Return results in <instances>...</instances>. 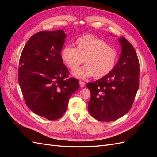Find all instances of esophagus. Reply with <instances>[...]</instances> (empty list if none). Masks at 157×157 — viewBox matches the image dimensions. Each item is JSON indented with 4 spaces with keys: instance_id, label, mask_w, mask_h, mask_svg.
I'll return each instance as SVG.
<instances>
[{
    "instance_id": "34e87169",
    "label": "esophagus",
    "mask_w": 157,
    "mask_h": 157,
    "mask_svg": "<svg viewBox=\"0 0 157 157\" xmlns=\"http://www.w3.org/2000/svg\"><path fill=\"white\" fill-rule=\"evenodd\" d=\"M79 82H80V86L81 87V88H82V87H84L85 86V82L82 81V80H80Z\"/></svg>"
}]
</instances>
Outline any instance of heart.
Returning <instances> with one entry per match:
<instances>
[{
    "label": "heart",
    "instance_id": "b5f03b06",
    "mask_svg": "<svg viewBox=\"0 0 157 157\" xmlns=\"http://www.w3.org/2000/svg\"><path fill=\"white\" fill-rule=\"evenodd\" d=\"M61 58L71 70H75L83 62L86 64L74 73L81 79L94 77L103 78L115 68L118 59L117 50L106 42L92 35H85L75 41V48L65 46Z\"/></svg>",
    "mask_w": 157,
    "mask_h": 157
}]
</instances>
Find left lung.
<instances>
[{
  "mask_svg": "<svg viewBox=\"0 0 157 157\" xmlns=\"http://www.w3.org/2000/svg\"><path fill=\"white\" fill-rule=\"evenodd\" d=\"M122 53L111 72L86 87L91 93L88 111L103 122L118 119L130 111L140 83V63L136 52L124 37L119 39Z\"/></svg>",
  "mask_w": 157,
  "mask_h": 157,
  "instance_id": "1",
  "label": "left lung"
}]
</instances>
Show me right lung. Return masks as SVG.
<instances>
[{"label": "right lung", "mask_w": 157, "mask_h": 157, "mask_svg": "<svg viewBox=\"0 0 157 157\" xmlns=\"http://www.w3.org/2000/svg\"><path fill=\"white\" fill-rule=\"evenodd\" d=\"M66 35L63 30L33 35L20 58L18 82L27 106L50 121L63 116L69 98L79 88L61 58Z\"/></svg>", "instance_id": "1"}]
</instances>
